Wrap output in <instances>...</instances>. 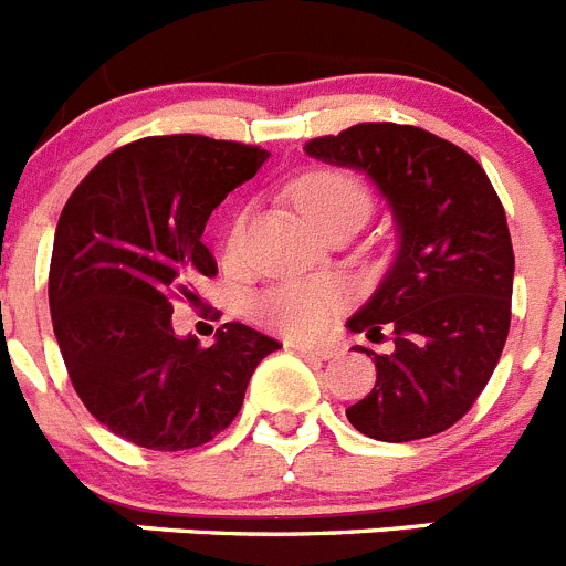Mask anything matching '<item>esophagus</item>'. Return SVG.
Here are the masks:
<instances>
[{"label": "esophagus", "mask_w": 566, "mask_h": 566, "mask_svg": "<svg viewBox=\"0 0 566 566\" xmlns=\"http://www.w3.org/2000/svg\"><path fill=\"white\" fill-rule=\"evenodd\" d=\"M289 348H294V352H300V354H306V357H317V359H328L334 354L332 345L303 343V339H292V343H289Z\"/></svg>", "instance_id": "34e87169"}]
</instances>
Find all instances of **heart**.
Instances as JSON below:
<instances>
[{"label": "heart", "mask_w": 566, "mask_h": 566, "mask_svg": "<svg viewBox=\"0 0 566 566\" xmlns=\"http://www.w3.org/2000/svg\"><path fill=\"white\" fill-rule=\"evenodd\" d=\"M294 201L306 212L308 221L317 227L343 212H363L371 209V195L365 189L357 175L345 169H312L294 184ZM243 234V221H234L232 232L227 238V249L234 252ZM343 294L334 283L326 280H312V283H277L258 294L252 303V314L260 326L272 332L289 334V337H312L328 326L337 314Z\"/></svg>", "instance_id": "1"}]
</instances>
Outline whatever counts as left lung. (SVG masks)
I'll return each instance as SVG.
<instances>
[{"label": "left lung", "instance_id": "left-lung-1", "mask_svg": "<svg viewBox=\"0 0 566 566\" xmlns=\"http://www.w3.org/2000/svg\"><path fill=\"white\" fill-rule=\"evenodd\" d=\"M306 153L368 175L399 232L391 272L348 319L371 343L391 332L394 352L363 348L377 382L345 417L379 442L448 431L484 391L510 332L516 260L496 189L473 155L408 124H354Z\"/></svg>", "mask_w": 566, "mask_h": 566}]
</instances>
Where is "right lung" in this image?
<instances>
[{
	"instance_id": "add662e5",
	"label": "right lung",
	"mask_w": 566,
	"mask_h": 566,
	"mask_svg": "<svg viewBox=\"0 0 566 566\" xmlns=\"http://www.w3.org/2000/svg\"><path fill=\"white\" fill-rule=\"evenodd\" d=\"M266 149L207 135H153L90 169L62 209L48 297L70 382L115 437L189 451L227 431L277 339L223 323L214 345L172 332V300L218 274L201 240L218 203Z\"/></svg>"
}]
</instances>
